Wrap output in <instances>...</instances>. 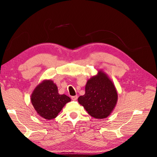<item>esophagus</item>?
Listing matches in <instances>:
<instances>
[{
    "mask_svg": "<svg viewBox=\"0 0 157 157\" xmlns=\"http://www.w3.org/2000/svg\"><path fill=\"white\" fill-rule=\"evenodd\" d=\"M71 98L72 101H76L78 99V95H75V96H72Z\"/></svg>",
    "mask_w": 157,
    "mask_h": 157,
    "instance_id": "34e87169",
    "label": "esophagus"
}]
</instances>
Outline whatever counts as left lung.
<instances>
[{
    "label": "left lung",
    "mask_w": 157,
    "mask_h": 157,
    "mask_svg": "<svg viewBox=\"0 0 157 157\" xmlns=\"http://www.w3.org/2000/svg\"><path fill=\"white\" fill-rule=\"evenodd\" d=\"M79 103L92 117L103 119L113 111L118 101L116 88L109 77L99 71L88 80L85 94L78 98Z\"/></svg>",
    "instance_id": "8db88e82"
}]
</instances>
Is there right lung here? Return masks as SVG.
Returning a JSON list of instances; mask_svg holds the SVG:
<instances>
[{
  "instance_id": "right-lung-1",
  "label": "right lung",
  "mask_w": 157,
  "mask_h": 157,
  "mask_svg": "<svg viewBox=\"0 0 157 157\" xmlns=\"http://www.w3.org/2000/svg\"><path fill=\"white\" fill-rule=\"evenodd\" d=\"M30 100L39 116L50 120L57 117L71 98L66 95H60L53 81L44 80L33 91Z\"/></svg>"
}]
</instances>
